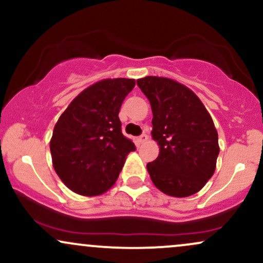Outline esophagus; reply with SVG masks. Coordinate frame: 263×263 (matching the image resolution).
Returning <instances> with one entry per match:
<instances>
[{
    "instance_id": "34e87169",
    "label": "esophagus",
    "mask_w": 263,
    "mask_h": 263,
    "mask_svg": "<svg viewBox=\"0 0 263 263\" xmlns=\"http://www.w3.org/2000/svg\"><path fill=\"white\" fill-rule=\"evenodd\" d=\"M147 140H148V136H147L146 134H142L140 137H138V142H140V143H144Z\"/></svg>"
}]
</instances>
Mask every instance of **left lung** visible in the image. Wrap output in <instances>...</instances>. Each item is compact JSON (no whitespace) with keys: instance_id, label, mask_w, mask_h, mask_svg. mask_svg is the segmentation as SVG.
Returning <instances> with one entry per match:
<instances>
[{"instance_id":"1","label":"left lung","mask_w":263,"mask_h":263,"mask_svg":"<svg viewBox=\"0 0 263 263\" xmlns=\"http://www.w3.org/2000/svg\"><path fill=\"white\" fill-rule=\"evenodd\" d=\"M152 107V137L159 155L147 164L151 179L164 194H195L215 172L218 132L210 114L192 90L168 78L137 80Z\"/></svg>"}]
</instances>
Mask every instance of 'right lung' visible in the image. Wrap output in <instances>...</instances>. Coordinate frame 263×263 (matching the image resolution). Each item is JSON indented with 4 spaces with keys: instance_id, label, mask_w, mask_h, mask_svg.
<instances>
[{
    "instance_id": "1",
    "label": "right lung",
    "mask_w": 263,
    "mask_h": 263,
    "mask_svg": "<svg viewBox=\"0 0 263 263\" xmlns=\"http://www.w3.org/2000/svg\"><path fill=\"white\" fill-rule=\"evenodd\" d=\"M134 79H104L81 91L54 126L50 153L63 183L80 195L105 193L119 178L135 143L121 132L120 108Z\"/></svg>"
}]
</instances>
